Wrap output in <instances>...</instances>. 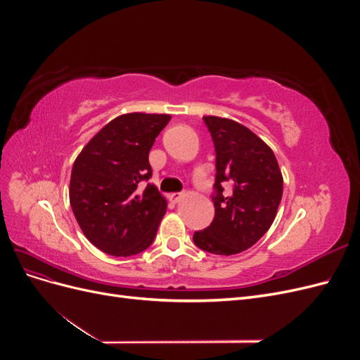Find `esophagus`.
Returning <instances> with one entry per match:
<instances>
[{"mask_svg": "<svg viewBox=\"0 0 360 360\" xmlns=\"http://www.w3.org/2000/svg\"><path fill=\"white\" fill-rule=\"evenodd\" d=\"M181 197H183L181 192H172V193H169V200L172 202H179L181 200Z\"/></svg>", "mask_w": 360, "mask_h": 360, "instance_id": "34e87169", "label": "esophagus"}]
</instances>
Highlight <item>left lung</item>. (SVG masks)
<instances>
[{
  "label": "left lung",
  "instance_id": "8db88e82",
  "mask_svg": "<svg viewBox=\"0 0 360 360\" xmlns=\"http://www.w3.org/2000/svg\"><path fill=\"white\" fill-rule=\"evenodd\" d=\"M202 118L216 151L214 217L195 231L193 243L216 255L240 254L274 224L284 180L274 151L252 130L230 118ZM224 181L232 183L231 195L221 193Z\"/></svg>",
  "mask_w": 360,
  "mask_h": 360
}]
</instances>
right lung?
Returning <instances> with one entry per match:
<instances>
[{
  "mask_svg": "<svg viewBox=\"0 0 360 360\" xmlns=\"http://www.w3.org/2000/svg\"><path fill=\"white\" fill-rule=\"evenodd\" d=\"M168 114H123L97 132L76 158L69 197L85 237L102 252L130 257L153 243L167 200L151 177L148 153Z\"/></svg>",
  "mask_w": 360,
  "mask_h": 360,
  "instance_id": "1",
  "label": "right lung"
}]
</instances>
